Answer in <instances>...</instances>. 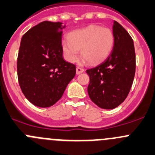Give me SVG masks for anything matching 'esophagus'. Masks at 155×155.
Segmentation results:
<instances>
[{
	"label": "esophagus",
	"mask_w": 155,
	"mask_h": 155,
	"mask_svg": "<svg viewBox=\"0 0 155 155\" xmlns=\"http://www.w3.org/2000/svg\"><path fill=\"white\" fill-rule=\"evenodd\" d=\"M83 72H84V69L83 68H82V67H76V74H77V75L80 74V73H83Z\"/></svg>",
	"instance_id": "obj_1"
}]
</instances>
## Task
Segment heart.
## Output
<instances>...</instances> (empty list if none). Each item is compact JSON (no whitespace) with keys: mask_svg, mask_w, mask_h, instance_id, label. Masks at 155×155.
<instances>
[{"mask_svg":"<svg viewBox=\"0 0 155 155\" xmlns=\"http://www.w3.org/2000/svg\"><path fill=\"white\" fill-rule=\"evenodd\" d=\"M69 40L61 42L64 58L69 62H76L79 51L86 62L91 64L100 63L106 59L114 45V35L108 28L91 25L71 31Z\"/></svg>","mask_w":155,"mask_h":155,"instance_id":"heart-1","label":"heart"}]
</instances>
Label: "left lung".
<instances>
[{"mask_svg": "<svg viewBox=\"0 0 155 155\" xmlns=\"http://www.w3.org/2000/svg\"><path fill=\"white\" fill-rule=\"evenodd\" d=\"M114 45L107 59L86 70L90 82V99L99 107L114 109L124 101L130 91L136 73L134 45L127 30L114 21Z\"/></svg>", "mask_w": 155, "mask_h": 155, "instance_id": "1", "label": "left lung"}]
</instances>
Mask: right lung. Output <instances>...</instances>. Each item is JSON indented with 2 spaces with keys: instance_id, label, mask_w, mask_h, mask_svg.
Listing matches in <instances>:
<instances>
[{
  "instance_id": "add662e5",
  "label": "right lung",
  "mask_w": 155,
  "mask_h": 155,
  "mask_svg": "<svg viewBox=\"0 0 155 155\" xmlns=\"http://www.w3.org/2000/svg\"><path fill=\"white\" fill-rule=\"evenodd\" d=\"M61 22L44 21L22 36L17 58L19 86L32 104L48 107L62 97L76 75V66L63 58Z\"/></svg>"
}]
</instances>
